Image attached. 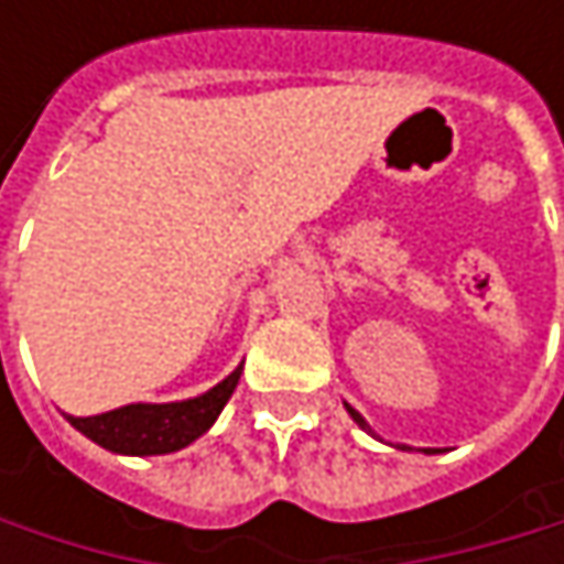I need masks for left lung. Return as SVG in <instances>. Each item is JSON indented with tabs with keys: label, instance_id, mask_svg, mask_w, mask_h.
Wrapping results in <instances>:
<instances>
[{
	"label": "left lung",
	"instance_id": "left-lung-1",
	"mask_svg": "<svg viewBox=\"0 0 564 564\" xmlns=\"http://www.w3.org/2000/svg\"><path fill=\"white\" fill-rule=\"evenodd\" d=\"M346 411H349V417H352V421H356V424H359L362 431H369V434H372V427L366 424V417H362V414H359V411H356L352 404H346ZM372 437H376V434H372ZM398 451H411V447H408V444H398ZM424 454H434V447H424Z\"/></svg>",
	"mask_w": 564,
	"mask_h": 564
}]
</instances>
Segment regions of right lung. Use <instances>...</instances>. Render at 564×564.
Segmentation results:
<instances>
[{"label":"right lung","mask_w":564,"mask_h":564,"mask_svg":"<svg viewBox=\"0 0 564 564\" xmlns=\"http://www.w3.org/2000/svg\"><path fill=\"white\" fill-rule=\"evenodd\" d=\"M238 379H241V366L228 379H221L215 389L185 398V401H166V404L140 401V404H123V408L90 414V417L67 414V421L84 437H90L94 444L113 454H130V457L172 454L198 441L215 424V417L228 404L231 392L238 389Z\"/></svg>","instance_id":"obj_1"}]
</instances>
